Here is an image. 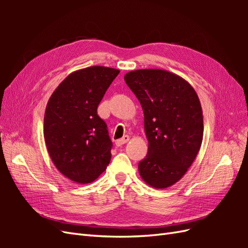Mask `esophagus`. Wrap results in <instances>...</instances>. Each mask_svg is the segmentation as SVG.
<instances>
[{"label": "esophagus", "instance_id": "esophagus-1", "mask_svg": "<svg viewBox=\"0 0 248 248\" xmlns=\"http://www.w3.org/2000/svg\"><path fill=\"white\" fill-rule=\"evenodd\" d=\"M128 140H129V137H128V136H124L123 138L117 140V141H116V145H117L118 147H120V146H122V145L126 144V142L128 141Z\"/></svg>", "mask_w": 248, "mask_h": 248}]
</instances>
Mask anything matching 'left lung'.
Segmentation results:
<instances>
[{"mask_svg": "<svg viewBox=\"0 0 248 248\" xmlns=\"http://www.w3.org/2000/svg\"><path fill=\"white\" fill-rule=\"evenodd\" d=\"M124 79L145 117L149 149L139 162L140 175L152 187L166 188L184 176L201 148L200 99L188 82L166 70L130 71Z\"/></svg>", "mask_w": 248, "mask_h": 248, "instance_id": "obj_1", "label": "left lung"}]
</instances>
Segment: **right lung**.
I'll return each mask as SVG.
<instances>
[{
    "label": "right lung",
    "instance_id": "right-lung-1",
    "mask_svg": "<svg viewBox=\"0 0 248 248\" xmlns=\"http://www.w3.org/2000/svg\"><path fill=\"white\" fill-rule=\"evenodd\" d=\"M119 70L93 66L71 73L52 93L44 116V140L60 172L79 184L93 182L110 161L108 125L97 115Z\"/></svg>",
    "mask_w": 248,
    "mask_h": 248
}]
</instances>
